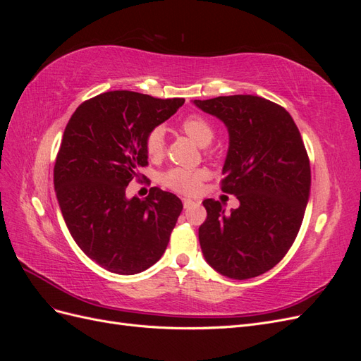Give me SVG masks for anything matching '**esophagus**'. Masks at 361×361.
Wrapping results in <instances>:
<instances>
[{"label":"esophagus","mask_w":361,"mask_h":361,"mask_svg":"<svg viewBox=\"0 0 361 361\" xmlns=\"http://www.w3.org/2000/svg\"><path fill=\"white\" fill-rule=\"evenodd\" d=\"M195 203H197V202H194V200H191V199H183V207H185V209H188V207L194 206Z\"/></svg>","instance_id":"obj_1"}]
</instances>
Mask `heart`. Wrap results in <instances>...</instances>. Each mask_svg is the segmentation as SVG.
<instances>
[{"label": "heart", "instance_id": "obj_1", "mask_svg": "<svg viewBox=\"0 0 361 361\" xmlns=\"http://www.w3.org/2000/svg\"><path fill=\"white\" fill-rule=\"evenodd\" d=\"M180 128L185 134L191 137L195 143L200 146H207L214 138V128L202 116L192 114L185 117L180 123ZM164 143H166V133L161 126H157L149 130L145 140V149L149 158L158 159L164 154ZM206 178L204 170H190L174 167L166 171L161 176V182L167 188L180 192V194H194L199 190L202 180Z\"/></svg>", "mask_w": 361, "mask_h": 361}]
</instances>
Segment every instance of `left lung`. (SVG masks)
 <instances>
[{"mask_svg": "<svg viewBox=\"0 0 361 361\" xmlns=\"http://www.w3.org/2000/svg\"><path fill=\"white\" fill-rule=\"evenodd\" d=\"M194 104L228 130L221 190L239 200L231 212L214 199L203 200V256L228 279L257 277L285 257L302 223L310 161L301 134L285 108L260 96H218Z\"/></svg>", "mask_w": 361, "mask_h": 361, "instance_id": "left-lung-1", "label": "left lung"}]
</instances>
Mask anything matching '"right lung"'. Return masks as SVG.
<instances>
[{
    "label": "right lung",
    "mask_w": 361,
    "mask_h": 361,
    "mask_svg": "<svg viewBox=\"0 0 361 361\" xmlns=\"http://www.w3.org/2000/svg\"><path fill=\"white\" fill-rule=\"evenodd\" d=\"M185 99H157L114 90L82 102L64 129L54 166L60 209L78 247L106 271L133 276L166 251L182 212L176 195L150 188L146 199H128L126 187L146 179L145 140Z\"/></svg>",
    "instance_id": "1"
}]
</instances>
